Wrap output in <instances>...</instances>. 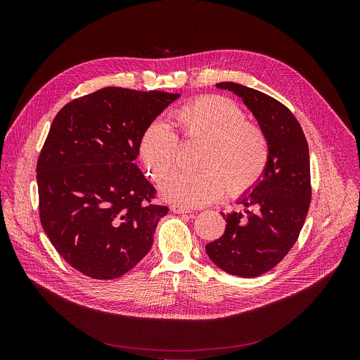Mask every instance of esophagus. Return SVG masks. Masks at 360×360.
Instances as JSON below:
<instances>
[{"label": "esophagus", "mask_w": 360, "mask_h": 360, "mask_svg": "<svg viewBox=\"0 0 360 360\" xmlns=\"http://www.w3.org/2000/svg\"><path fill=\"white\" fill-rule=\"evenodd\" d=\"M171 211L175 212V214H188V212H191L192 210L188 208V207H184V205L172 203V205H171Z\"/></svg>", "instance_id": "esophagus-1"}]
</instances>
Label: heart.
<instances>
[{
	"label": "heart",
	"mask_w": 360,
	"mask_h": 360,
	"mask_svg": "<svg viewBox=\"0 0 360 360\" xmlns=\"http://www.w3.org/2000/svg\"><path fill=\"white\" fill-rule=\"evenodd\" d=\"M202 143L198 173L170 172L180 144ZM139 155L161 193L188 208L218 200L224 191L231 198L250 192L269 164V138L256 121L248 120L235 101L222 95L191 99L168 115V125L152 121L142 132Z\"/></svg>",
	"instance_id": "heart-1"
}]
</instances>
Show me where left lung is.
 <instances>
[{"mask_svg":"<svg viewBox=\"0 0 360 360\" xmlns=\"http://www.w3.org/2000/svg\"><path fill=\"white\" fill-rule=\"evenodd\" d=\"M217 86L243 99L268 134L271 155L264 178L240 200L250 211L221 212L225 232L205 250L222 271L255 278L275 268L299 238L312 198L309 148L297 120L278 99L235 82Z\"/></svg>","mask_w":360,"mask_h":360,"instance_id":"left-lung-1","label":"left lung"}]
</instances>
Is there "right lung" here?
<instances>
[{
  "instance_id": "1",
  "label": "right lung",
  "mask_w": 360,
  "mask_h": 360,
  "mask_svg": "<svg viewBox=\"0 0 360 360\" xmlns=\"http://www.w3.org/2000/svg\"><path fill=\"white\" fill-rule=\"evenodd\" d=\"M178 96L107 86L56 115L37 161L39 219L81 274L120 278L150 249L168 208L135 160L145 128Z\"/></svg>"
}]
</instances>
